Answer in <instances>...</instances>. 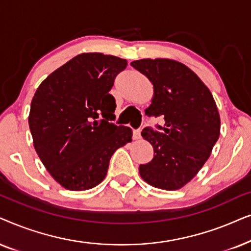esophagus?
<instances>
[{"label": "esophagus", "instance_id": "1", "mask_svg": "<svg viewBox=\"0 0 251 251\" xmlns=\"http://www.w3.org/2000/svg\"><path fill=\"white\" fill-rule=\"evenodd\" d=\"M133 138H134L135 140L141 139V129H138V131L133 132Z\"/></svg>", "mask_w": 251, "mask_h": 251}]
</instances>
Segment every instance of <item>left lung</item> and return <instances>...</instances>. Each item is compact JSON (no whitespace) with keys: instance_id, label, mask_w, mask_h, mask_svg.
I'll list each match as a JSON object with an SVG mask.
<instances>
[{"instance_id":"8db88e82","label":"left lung","mask_w":251,"mask_h":251,"mask_svg":"<svg viewBox=\"0 0 251 251\" xmlns=\"http://www.w3.org/2000/svg\"><path fill=\"white\" fill-rule=\"evenodd\" d=\"M152 83L148 116H163L160 131L150 127L141 135L153 148V158L140 165L141 178L164 190L182 188L211 155L220 134L215 99L195 72L175 59L143 58L131 63Z\"/></svg>"}]
</instances>
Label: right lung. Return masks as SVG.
<instances>
[{"mask_svg":"<svg viewBox=\"0 0 251 251\" xmlns=\"http://www.w3.org/2000/svg\"><path fill=\"white\" fill-rule=\"evenodd\" d=\"M126 59L83 52L47 76L31 102L33 145L50 176L69 190H87L106 176L110 158L132 141L133 132L116 126L109 92Z\"/></svg>","mask_w":251,"mask_h":251,"instance_id":"obj_1","label":"right lung"}]
</instances>
